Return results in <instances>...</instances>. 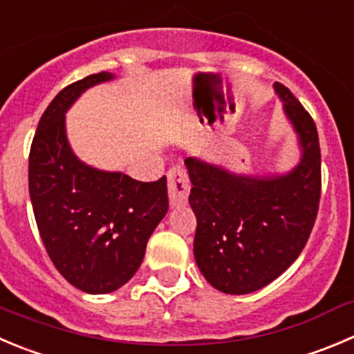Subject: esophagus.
I'll return each instance as SVG.
<instances>
[{"label": "esophagus", "instance_id": "esophagus-1", "mask_svg": "<svg viewBox=\"0 0 354 354\" xmlns=\"http://www.w3.org/2000/svg\"><path fill=\"white\" fill-rule=\"evenodd\" d=\"M167 180L168 198H170L171 207H183V205H186L191 191V184L189 179H187L186 170H183L180 167L170 168L167 174Z\"/></svg>", "mask_w": 354, "mask_h": 354}]
</instances>
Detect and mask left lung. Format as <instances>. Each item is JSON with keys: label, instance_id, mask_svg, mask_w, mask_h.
I'll list each match as a JSON object with an SVG mask.
<instances>
[{"label": "left lung", "instance_id": "8db88e82", "mask_svg": "<svg viewBox=\"0 0 354 354\" xmlns=\"http://www.w3.org/2000/svg\"><path fill=\"white\" fill-rule=\"evenodd\" d=\"M297 137L301 158L283 174H236L189 156L196 215L194 261L218 292L245 295L276 280L304 248L322 191V154L316 124L290 90L272 85Z\"/></svg>", "mask_w": 354, "mask_h": 354}]
</instances>
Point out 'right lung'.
I'll use <instances>...</instances> for the list:
<instances>
[{"label":"right lung","mask_w":354,"mask_h":354,"mask_svg":"<svg viewBox=\"0 0 354 354\" xmlns=\"http://www.w3.org/2000/svg\"><path fill=\"white\" fill-rule=\"evenodd\" d=\"M90 74L66 86L38 123L29 154V194L43 245L73 287L109 294L142 264L146 245L168 212L167 177L139 183L74 154L66 113L92 86L114 80Z\"/></svg>","instance_id":"1"}]
</instances>
